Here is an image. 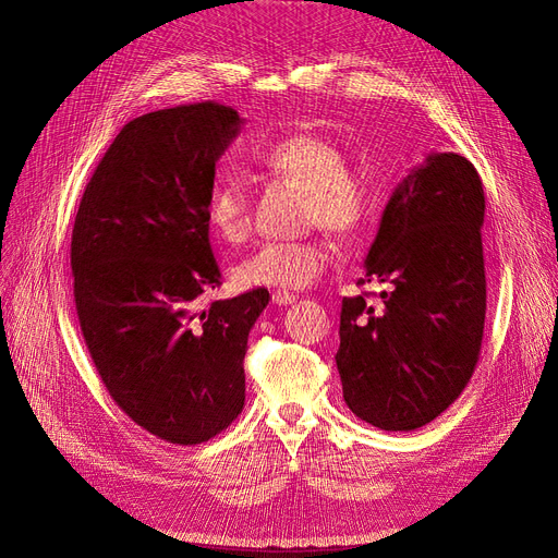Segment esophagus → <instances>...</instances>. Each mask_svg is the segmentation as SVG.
I'll return each mask as SVG.
<instances>
[{"label": "esophagus", "instance_id": "1", "mask_svg": "<svg viewBox=\"0 0 558 558\" xmlns=\"http://www.w3.org/2000/svg\"><path fill=\"white\" fill-rule=\"evenodd\" d=\"M295 300H298V295H293V293H283V291L272 293L275 305H291V302H295Z\"/></svg>", "mask_w": 558, "mask_h": 558}]
</instances>
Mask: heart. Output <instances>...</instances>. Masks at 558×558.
<instances>
[{
    "mask_svg": "<svg viewBox=\"0 0 558 558\" xmlns=\"http://www.w3.org/2000/svg\"><path fill=\"white\" fill-rule=\"evenodd\" d=\"M269 174L305 191L302 218L340 240H356L373 223L379 207L377 183L349 170L347 150L318 132H293L253 156ZM207 223L218 240L242 244L253 228L251 202L238 177H218L207 195ZM332 260V244L324 234L295 242H267L246 256L234 279L244 289L302 291L314 283Z\"/></svg>",
    "mask_w": 558,
    "mask_h": 558,
    "instance_id": "heart-1",
    "label": "heart"
}]
</instances>
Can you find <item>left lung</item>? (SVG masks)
Returning <instances> with one entry per match:
<instances>
[{"label": "left lung", "mask_w": 558, "mask_h": 558, "mask_svg": "<svg viewBox=\"0 0 558 558\" xmlns=\"http://www.w3.org/2000/svg\"><path fill=\"white\" fill-rule=\"evenodd\" d=\"M484 189L470 160L433 154L388 199L335 353L349 410L381 430L430 424L475 373L486 316ZM377 296V303H367Z\"/></svg>", "instance_id": "obj_1"}]
</instances>
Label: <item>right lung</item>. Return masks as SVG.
<instances>
[{
  "instance_id": "right-lung-1",
  "label": "right lung",
  "mask_w": 558,
  "mask_h": 558,
  "mask_svg": "<svg viewBox=\"0 0 558 558\" xmlns=\"http://www.w3.org/2000/svg\"><path fill=\"white\" fill-rule=\"evenodd\" d=\"M240 116L218 102L134 118L86 185L72 230L74 302L109 396L172 445H199L244 408L248 332L267 307L256 289L199 307L221 286L207 195Z\"/></svg>"
}]
</instances>
